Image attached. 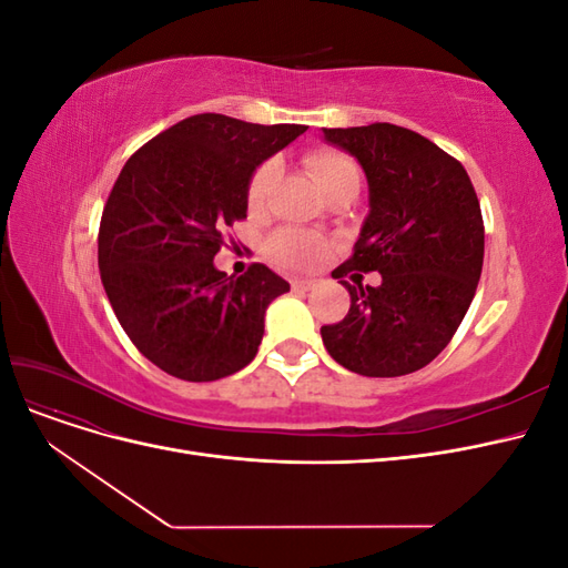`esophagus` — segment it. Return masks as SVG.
I'll list each match as a JSON object with an SVG mask.
<instances>
[{"label":"esophagus","instance_id":"obj_1","mask_svg":"<svg viewBox=\"0 0 568 568\" xmlns=\"http://www.w3.org/2000/svg\"><path fill=\"white\" fill-rule=\"evenodd\" d=\"M313 286H317V280H303V277L291 280V288L298 291V294H303V291H311Z\"/></svg>","mask_w":568,"mask_h":568}]
</instances>
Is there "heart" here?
<instances>
[{"mask_svg": "<svg viewBox=\"0 0 568 568\" xmlns=\"http://www.w3.org/2000/svg\"><path fill=\"white\" fill-rule=\"evenodd\" d=\"M305 168H307V173H311V178L317 182L322 192L341 178L357 175V165L338 151H315L305 159ZM274 178H277V163L274 161L263 163L253 173L251 184H248V205L253 211H257L265 203ZM270 253L274 261L284 267L307 270V267H315L324 261L326 242L313 232L282 230L270 239Z\"/></svg>", "mask_w": 568, "mask_h": 568, "instance_id": "obj_1", "label": "heart"}]
</instances>
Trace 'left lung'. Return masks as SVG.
<instances>
[{
    "mask_svg": "<svg viewBox=\"0 0 568 568\" xmlns=\"http://www.w3.org/2000/svg\"><path fill=\"white\" fill-rule=\"evenodd\" d=\"M324 142L363 165L369 213L353 255L332 272H379L351 286V311L320 329L324 348L363 376L426 367L467 315L484 267V217L459 161L426 136L390 123L332 128ZM363 277V274H359Z\"/></svg>",
    "mask_w": 568,
    "mask_h": 568,
    "instance_id": "obj_1",
    "label": "left lung"
}]
</instances>
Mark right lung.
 Listing matches in <instances>:
<instances>
[{
  "mask_svg": "<svg viewBox=\"0 0 568 568\" xmlns=\"http://www.w3.org/2000/svg\"><path fill=\"white\" fill-rule=\"evenodd\" d=\"M305 130L199 113L120 170L99 227L101 284L136 351L163 372L215 382L255 357L267 305L288 282L263 263L230 277L213 257L246 217L255 168Z\"/></svg>",
  "mask_w": 568,
  "mask_h": 568,
  "instance_id": "add662e5",
  "label": "right lung"
}]
</instances>
